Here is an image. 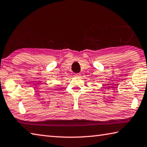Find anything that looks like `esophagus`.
I'll list each match as a JSON object with an SVG mask.
<instances>
[{"mask_svg": "<svg viewBox=\"0 0 147 147\" xmlns=\"http://www.w3.org/2000/svg\"><path fill=\"white\" fill-rule=\"evenodd\" d=\"M74 75H75L76 76H80V73H76Z\"/></svg>", "mask_w": 147, "mask_h": 147, "instance_id": "34e87169", "label": "esophagus"}]
</instances>
